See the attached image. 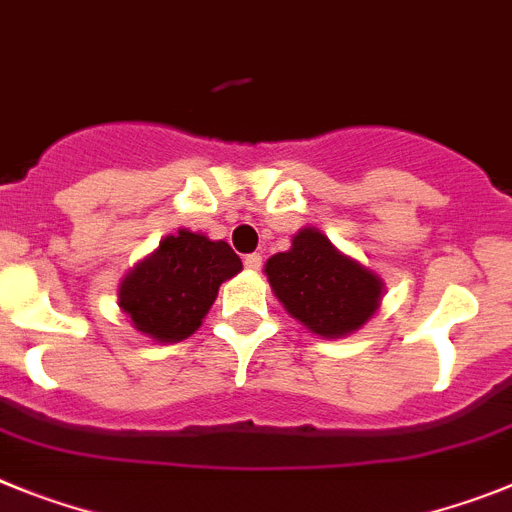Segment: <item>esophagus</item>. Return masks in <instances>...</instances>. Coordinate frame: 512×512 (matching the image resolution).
<instances>
[{"instance_id":"1","label":"esophagus","mask_w":512,"mask_h":512,"mask_svg":"<svg viewBox=\"0 0 512 512\" xmlns=\"http://www.w3.org/2000/svg\"><path fill=\"white\" fill-rule=\"evenodd\" d=\"M244 268H247V270H260L262 268V255H260V252H252V255L244 257Z\"/></svg>"}]
</instances>
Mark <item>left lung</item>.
Listing matches in <instances>:
<instances>
[{
    "mask_svg": "<svg viewBox=\"0 0 512 512\" xmlns=\"http://www.w3.org/2000/svg\"><path fill=\"white\" fill-rule=\"evenodd\" d=\"M265 275L288 317L324 340L361 330L386 291L379 273L337 250L317 226L296 231L291 250L265 262Z\"/></svg>",
    "mask_w": 512,
    "mask_h": 512,
    "instance_id": "1",
    "label": "left lung"
}]
</instances>
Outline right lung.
Listing matches in <instances>:
<instances>
[{
	"label": "right lung",
	"instance_id": "obj_1",
	"mask_svg": "<svg viewBox=\"0 0 512 512\" xmlns=\"http://www.w3.org/2000/svg\"><path fill=\"white\" fill-rule=\"evenodd\" d=\"M242 270L224 239L177 229L123 275L118 306L131 327L154 342L188 340L206 319L219 286Z\"/></svg>",
	"mask_w": 512,
	"mask_h": 512
}]
</instances>
